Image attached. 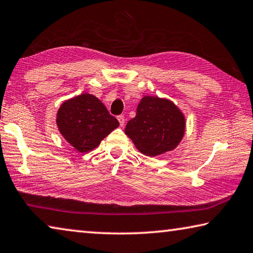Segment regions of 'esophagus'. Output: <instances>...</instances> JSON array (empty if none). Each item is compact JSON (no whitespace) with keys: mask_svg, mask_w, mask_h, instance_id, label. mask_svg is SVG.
I'll list each match as a JSON object with an SVG mask.
<instances>
[{"mask_svg":"<svg viewBox=\"0 0 253 253\" xmlns=\"http://www.w3.org/2000/svg\"><path fill=\"white\" fill-rule=\"evenodd\" d=\"M117 119H118V122L120 124V126H124V124H125V117L120 115V116H118Z\"/></svg>","mask_w":253,"mask_h":253,"instance_id":"34e87169","label":"esophagus"}]
</instances>
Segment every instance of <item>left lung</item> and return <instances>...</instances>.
Returning <instances> with one entry per match:
<instances>
[{
    "label": "left lung",
    "mask_w": 253,
    "mask_h": 253,
    "mask_svg": "<svg viewBox=\"0 0 253 253\" xmlns=\"http://www.w3.org/2000/svg\"><path fill=\"white\" fill-rule=\"evenodd\" d=\"M184 128V116L173 102L144 97L137 106L136 117L127 123L125 133L141 153L153 158L177 147Z\"/></svg>",
    "instance_id": "1"
}]
</instances>
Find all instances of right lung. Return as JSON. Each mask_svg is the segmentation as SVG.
I'll use <instances>...</instances> for the list:
<instances>
[{
  "label": "right lung",
  "instance_id": "right-lung-1",
  "mask_svg": "<svg viewBox=\"0 0 253 253\" xmlns=\"http://www.w3.org/2000/svg\"><path fill=\"white\" fill-rule=\"evenodd\" d=\"M58 129L63 137L79 152H89L119 126L98 98L80 94L63 103L57 112Z\"/></svg>",
  "mask_w": 253,
  "mask_h": 253
}]
</instances>
